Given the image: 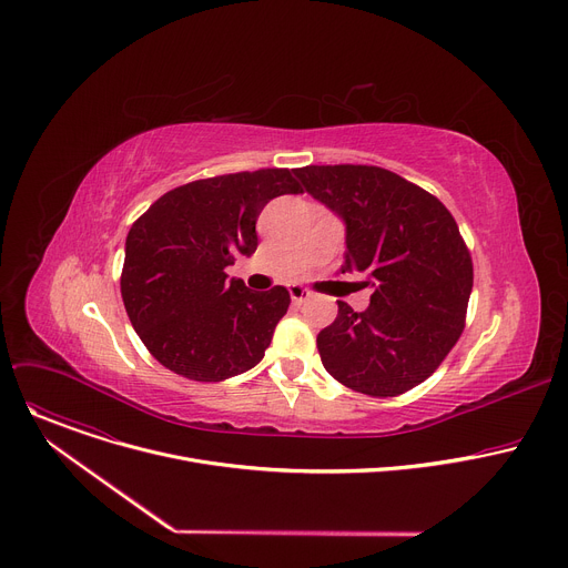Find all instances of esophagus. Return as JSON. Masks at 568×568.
I'll return each instance as SVG.
<instances>
[{"label": "esophagus", "instance_id": "esophagus-1", "mask_svg": "<svg viewBox=\"0 0 568 568\" xmlns=\"http://www.w3.org/2000/svg\"><path fill=\"white\" fill-rule=\"evenodd\" d=\"M287 290H290V296H292V301H294L296 305L305 303V301L312 296V294H310V290H307V287H303V285H290Z\"/></svg>", "mask_w": 568, "mask_h": 568}]
</instances>
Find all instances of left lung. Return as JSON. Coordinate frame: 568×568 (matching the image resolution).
I'll return each mask as SVG.
<instances>
[{"label":"left lung","instance_id":"8db88e82","mask_svg":"<svg viewBox=\"0 0 568 568\" xmlns=\"http://www.w3.org/2000/svg\"><path fill=\"white\" fill-rule=\"evenodd\" d=\"M303 189L346 224L344 272H362L371 305L339 303L316 337L326 371L344 386L393 397L425 382L465 328L471 256L445 204L377 166H305Z\"/></svg>","mask_w":568,"mask_h":568}]
</instances>
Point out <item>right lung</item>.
<instances>
[{"label": "right lung", "mask_w": 568, "mask_h": 568, "mask_svg": "<svg viewBox=\"0 0 568 568\" xmlns=\"http://www.w3.org/2000/svg\"><path fill=\"white\" fill-rule=\"evenodd\" d=\"M287 193H303L287 169L220 175L169 191L132 224L121 296L161 366L222 382L265 357L290 292H252L224 270L256 252L261 211Z\"/></svg>", "instance_id": "obj_1"}]
</instances>
